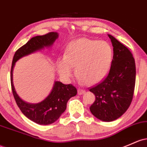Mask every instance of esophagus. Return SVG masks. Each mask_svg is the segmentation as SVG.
<instances>
[{
	"label": "esophagus",
	"instance_id": "esophagus-1",
	"mask_svg": "<svg viewBox=\"0 0 147 147\" xmlns=\"http://www.w3.org/2000/svg\"><path fill=\"white\" fill-rule=\"evenodd\" d=\"M84 93H85L84 90L80 89V88H79V89L77 90V93H78V95H82V94H83Z\"/></svg>",
	"mask_w": 147,
	"mask_h": 147
}]
</instances>
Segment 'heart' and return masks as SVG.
Instances as JSON below:
<instances>
[{
  "label": "heart",
  "mask_w": 147,
  "mask_h": 147,
  "mask_svg": "<svg viewBox=\"0 0 147 147\" xmlns=\"http://www.w3.org/2000/svg\"><path fill=\"white\" fill-rule=\"evenodd\" d=\"M113 50L106 41L80 38L70 42L64 52L63 59L57 61L59 72L67 79L73 72L86 85H93L102 81L111 67Z\"/></svg>",
  "instance_id": "1"
}]
</instances>
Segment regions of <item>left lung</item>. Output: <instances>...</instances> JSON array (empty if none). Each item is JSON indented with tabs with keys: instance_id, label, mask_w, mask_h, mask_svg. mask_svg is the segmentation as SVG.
Returning a JSON list of instances; mask_svg holds the SVG:
<instances>
[{
	"instance_id": "obj_1",
	"label": "left lung",
	"mask_w": 147,
	"mask_h": 147,
	"mask_svg": "<svg viewBox=\"0 0 147 147\" xmlns=\"http://www.w3.org/2000/svg\"><path fill=\"white\" fill-rule=\"evenodd\" d=\"M114 55L107 76L89 88L96 100L90 107L93 116L103 121L116 120L126 112L133 100L136 67L135 59L127 47L111 35Z\"/></svg>"
}]
</instances>
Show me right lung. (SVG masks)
<instances>
[{"instance_id": "obj_1", "label": "right lung", "mask_w": 147, "mask_h": 147, "mask_svg": "<svg viewBox=\"0 0 147 147\" xmlns=\"http://www.w3.org/2000/svg\"><path fill=\"white\" fill-rule=\"evenodd\" d=\"M57 38L58 33L55 32H50L44 35L32 38L26 44L17 50L11 67V87L16 103L27 118L40 125H49L58 120L65 112L68 100L77 95V88L72 84H63L60 82H55L52 91L44 100L37 104H30L22 100L14 91L12 83V70L14 64L19 59L40 50L45 47L51 46Z\"/></svg>"}]
</instances>
